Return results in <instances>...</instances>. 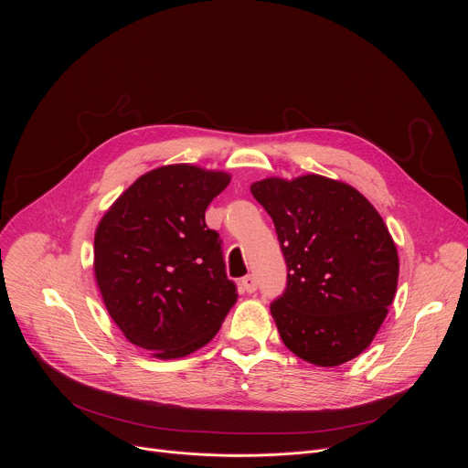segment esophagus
Wrapping results in <instances>:
<instances>
[{"instance_id":"esophagus-1","label":"esophagus","mask_w":468,"mask_h":468,"mask_svg":"<svg viewBox=\"0 0 468 468\" xmlns=\"http://www.w3.org/2000/svg\"><path fill=\"white\" fill-rule=\"evenodd\" d=\"M240 289H242L244 292H248V294L255 292V291H257V280H255L253 276H246V278H242V282H240Z\"/></svg>"}]
</instances>
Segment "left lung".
Listing matches in <instances>:
<instances>
[{"label": "left lung", "instance_id": "8db88e82", "mask_svg": "<svg viewBox=\"0 0 468 468\" xmlns=\"http://www.w3.org/2000/svg\"><path fill=\"white\" fill-rule=\"evenodd\" d=\"M271 215L287 262V289L271 313L283 345L316 367L365 352L398 285L396 244L368 199L318 174L250 186Z\"/></svg>", "mask_w": 468, "mask_h": 468}]
</instances>
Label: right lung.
<instances>
[{
    "instance_id": "right-lung-1",
    "label": "right lung",
    "mask_w": 468,
    "mask_h": 468,
    "mask_svg": "<svg viewBox=\"0 0 468 468\" xmlns=\"http://www.w3.org/2000/svg\"><path fill=\"white\" fill-rule=\"evenodd\" d=\"M231 181L220 170L166 165L141 176L94 235V276L123 337L157 359L206 346L235 305L222 242L206 209Z\"/></svg>"
}]
</instances>
